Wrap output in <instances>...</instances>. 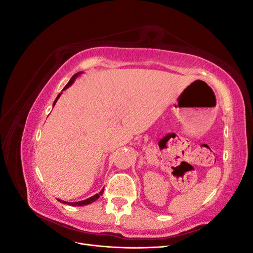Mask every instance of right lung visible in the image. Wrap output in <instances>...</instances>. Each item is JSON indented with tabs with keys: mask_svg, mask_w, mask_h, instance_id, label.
<instances>
[{
	"mask_svg": "<svg viewBox=\"0 0 253 253\" xmlns=\"http://www.w3.org/2000/svg\"><path fill=\"white\" fill-rule=\"evenodd\" d=\"M80 74H82V72H79V73H77V74H75L74 76H73V77H72V79L70 80V81H68V83L66 84V85L64 86V88H63V90L64 89H66L67 87H70L71 85H72V84L74 83V81L76 80V78H77L78 77V76L80 75ZM60 96H61V94H59L58 95V97L56 98V100L55 101H53V105H55L56 104V102H57V100H58V99L60 98ZM103 190L104 189H102L101 191H100V192H99L98 194H95L94 196H91V197H89V198H87V200H85V201H81V202H76V203H67V202H63V201H60L61 203H63V204H66V205H71V206H85V205H88V204H91V203H94L95 201H97L98 200V198L99 197H100L101 195H102V193H103Z\"/></svg>",
	"mask_w": 253,
	"mask_h": 253,
	"instance_id": "add662e5",
	"label": "right lung"
}]
</instances>
